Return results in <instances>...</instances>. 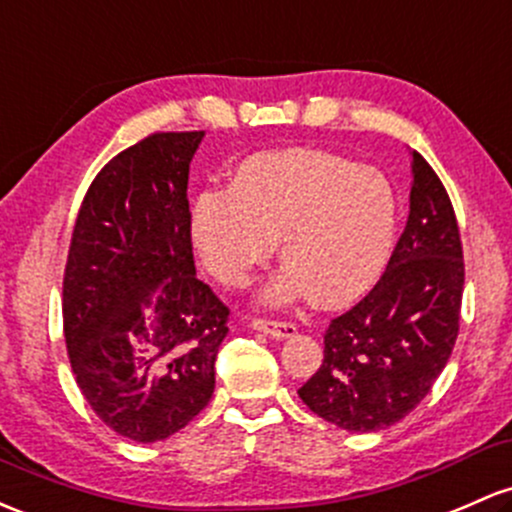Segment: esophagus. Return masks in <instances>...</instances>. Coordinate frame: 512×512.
<instances>
[{"label":"esophagus","mask_w":512,"mask_h":512,"mask_svg":"<svg viewBox=\"0 0 512 512\" xmlns=\"http://www.w3.org/2000/svg\"><path fill=\"white\" fill-rule=\"evenodd\" d=\"M252 330H260V333L272 335V338L284 340L291 338L296 333V325L294 323H286V320H267V318H252L250 320Z\"/></svg>","instance_id":"esophagus-1"}]
</instances>
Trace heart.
<instances>
[{"mask_svg":"<svg viewBox=\"0 0 512 512\" xmlns=\"http://www.w3.org/2000/svg\"><path fill=\"white\" fill-rule=\"evenodd\" d=\"M189 233L201 265L226 286H245L272 257L286 267L262 299L313 296L325 306L357 299L384 269L396 233V194L386 174L328 150L250 155L228 189L194 199Z\"/></svg>","mask_w":512,"mask_h":512,"instance_id":"1","label":"heart"}]
</instances>
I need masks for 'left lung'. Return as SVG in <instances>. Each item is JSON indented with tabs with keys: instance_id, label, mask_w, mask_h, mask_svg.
Instances as JSON below:
<instances>
[{
	"instance_id": "obj_1",
	"label": "left lung",
	"mask_w": 512,
	"mask_h": 512,
	"mask_svg": "<svg viewBox=\"0 0 512 512\" xmlns=\"http://www.w3.org/2000/svg\"><path fill=\"white\" fill-rule=\"evenodd\" d=\"M464 252L445 184L413 153L411 213L386 272L330 320L323 364L299 389L318 418L374 432L406 418L445 369L459 333Z\"/></svg>"
}]
</instances>
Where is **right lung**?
<instances>
[{"mask_svg":"<svg viewBox=\"0 0 512 512\" xmlns=\"http://www.w3.org/2000/svg\"><path fill=\"white\" fill-rule=\"evenodd\" d=\"M204 131L150 133L89 184L63 279L67 357L101 423L160 442L206 408L228 306L196 279L189 162Z\"/></svg>","mask_w":512,"mask_h":512,"instance_id":"add662e5","label":"right lung"}]
</instances>
